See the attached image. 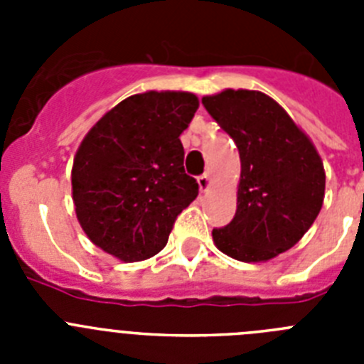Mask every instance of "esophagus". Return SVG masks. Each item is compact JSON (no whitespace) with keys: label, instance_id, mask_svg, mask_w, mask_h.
Segmentation results:
<instances>
[{"label":"esophagus","instance_id":"34e87169","mask_svg":"<svg viewBox=\"0 0 364 364\" xmlns=\"http://www.w3.org/2000/svg\"><path fill=\"white\" fill-rule=\"evenodd\" d=\"M198 186H200L202 191H208V188H210V186H211L210 173H204V175L198 176Z\"/></svg>","mask_w":364,"mask_h":364}]
</instances>
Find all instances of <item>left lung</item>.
Here are the masks:
<instances>
[{"label":"left lung","mask_w":364,"mask_h":364,"mask_svg":"<svg viewBox=\"0 0 364 364\" xmlns=\"http://www.w3.org/2000/svg\"><path fill=\"white\" fill-rule=\"evenodd\" d=\"M202 104L240 154L237 211L228 226L213 230L215 246L242 262L288 252L323 208L326 175L319 153L264 92L226 89Z\"/></svg>","instance_id":"1"}]
</instances>
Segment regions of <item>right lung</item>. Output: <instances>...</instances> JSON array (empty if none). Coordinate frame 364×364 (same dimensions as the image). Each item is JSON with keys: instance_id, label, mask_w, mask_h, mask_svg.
Wrapping results in <instances>:
<instances>
[{"instance_id": "1", "label": "right lung", "mask_w": 364, "mask_h": 364, "mask_svg": "<svg viewBox=\"0 0 364 364\" xmlns=\"http://www.w3.org/2000/svg\"><path fill=\"white\" fill-rule=\"evenodd\" d=\"M197 109L193 92L147 91L122 100L85 134L73 164V200L100 250L136 262L166 246L198 195L180 142Z\"/></svg>"}]
</instances>
